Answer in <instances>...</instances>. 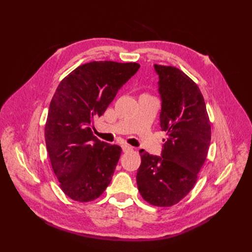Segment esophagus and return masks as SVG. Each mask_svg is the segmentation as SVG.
<instances>
[{"instance_id":"obj_1","label":"esophagus","mask_w":252,"mask_h":252,"mask_svg":"<svg viewBox=\"0 0 252 252\" xmlns=\"http://www.w3.org/2000/svg\"><path fill=\"white\" fill-rule=\"evenodd\" d=\"M122 149H123V152H130V151H133V147L127 145V144H123Z\"/></svg>"}]
</instances>
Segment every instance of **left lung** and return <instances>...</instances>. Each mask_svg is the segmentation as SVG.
I'll use <instances>...</instances> for the list:
<instances>
[{
  "mask_svg": "<svg viewBox=\"0 0 252 252\" xmlns=\"http://www.w3.org/2000/svg\"><path fill=\"white\" fill-rule=\"evenodd\" d=\"M161 98L160 126L167 132L161 156L140 151L138 191L147 202L171 207L189 194L206 161L211 126L205 99L192 80L172 66L154 65Z\"/></svg>",
  "mask_w": 252,
  "mask_h": 252,
  "instance_id": "1",
  "label": "left lung"
}]
</instances>
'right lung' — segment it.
<instances>
[{"label": "right lung", "mask_w": 252, "mask_h": 252, "mask_svg": "<svg viewBox=\"0 0 252 252\" xmlns=\"http://www.w3.org/2000/svg\"><path fill=\"white\" fill-rule=\"evenodd\" d=\"M138 68L136 63L91 62L74 69L57 87L44 135L53 171L71 199L92 201L109 185L121 147L100 142L91 125Z\"/></svg>", "instance_id": "right-lung-1"}]
</instances>
